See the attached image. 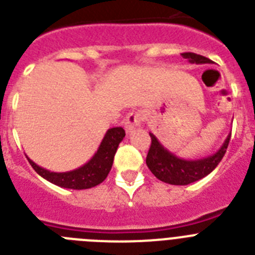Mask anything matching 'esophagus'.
<instances>
[{
    "mask_svg": "<svg viewBox=\"0 0 255 255\" xmlns=\"http://www.w3.org/2000/svg\"><path fill=\"white\" fill-rule=\"evenodd\" d=\"M143 121V115L140 112H136V111H132L128 114L126 116L125 121H124V125H125V129L126 131L130 132L135 129V128H138L140 125V123Z\"/></svg>",
    "mask_w": 255,
    "mask_h": 255,
    "instance_id": "obj_1",
    "label": "esophagus"
}]
</instances>
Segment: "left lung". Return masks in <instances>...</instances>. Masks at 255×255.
<instances>
[{"label": "left lung", "instance_id": "8db88e82", "mask_svg": "<svg viewBox=\"0 0 255 255\" xmlns=\"http://www.w3.org/2000/svg\"><path fill=\"white\" fill-rule=\"evenodd\" d=\"M181 56L188 58L190 64H212L209 58L191 52L181 53ZM149 135L152 144L145 159L148 168L157 179L171 185H188L209 175L217 167L221 159L224 158L231 138L230 132L220 149L212 155L200 159H184L171 153L167 148H164L152 132H149Z\"/></svg>", "mask_w": 255, "mask_h": 255}]
</instances>
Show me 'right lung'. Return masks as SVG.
I'll use <instances>...</instances> for the list:
<instances>
[{"instance_id": "right-lung-1", "label": "right lung", "mask_w": 255, "mask_h": 255, "mask_svg": "<svg viewBox=\"0 0 255 255\" xmlns=\"http://www.w3.org/2000/svg\"><path fill=\"white\" fill-rule=\"evenodd\" d=\"M124 138H125V130L123 128L108 129L93 157L80 167L73 171H66V172H52L38 166L28 155L26 158L39 176L55 185L74 189V190L89 189L105 181L108 172L111 171L117 147Z\"/></svg>"}]
</instances>
